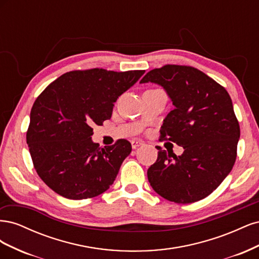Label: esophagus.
<instances>
[{"label": "esophagus", "mask_w": 259, "mask_h": 259, "mask_svg": "<svg viewBox=\"0 0 259 259\" xmlns=\"http://www.w3.org/2000/svg\"><path fill=\"white\" fill-rule=\"evenodd\" d=\"M131 144H132V148H133V149H136V148H138V147H140V146H143V145H144V142H142V140L133 139L132 142H131Z\"/></svg>", "instance_id": "obj_1"}]
</instances>
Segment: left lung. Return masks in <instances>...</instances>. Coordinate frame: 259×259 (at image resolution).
Masks as SVG:
<instances>
[{
  "instance_id": "left-lung-1",
  "label": "left lung",
  "mask_w": 259,
  "mask_h": 259,
  "mask_svg": "<svg viewBox=\"0 0 259 259\" xmlns=\"http://www.w3.org/2000/svg\"><path fill=\"white\" fill-rule=\"evenodd\" d=\"M165 90L174 109L163 121L160 140L184 148L182 155L158 149L147 175L153 190L170 202L193 203L223 183L237 159L240 125L224 86L197 68L165 65L140 83Z\"/></svg>"
}]
</instances>
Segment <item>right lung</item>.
<instances>
[{
  "label": "right lung",
  "instance_id": "1",
  "mask_svg": "<svg viewBox=\"0 0 259 259\" xmlns=\"http://www.w3.org/2000/svg\"><path fill=\"white\" fill-rule=\"evenodd\" d=\"M144 73L74 70L52 82L36 98L27 144L37 175L53 191L82 200L110 188L132 145L119 139L101 148L93 143V126L110 119L116 99Z\"/></svg>",
  "mask_w": 259,
  "mask_h": 259
}]
</instances>
